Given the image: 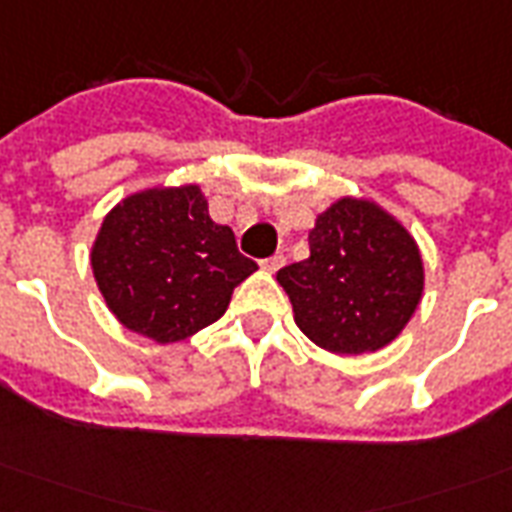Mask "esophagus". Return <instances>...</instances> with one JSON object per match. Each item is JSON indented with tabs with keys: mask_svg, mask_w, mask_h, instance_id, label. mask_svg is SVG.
I'll list each match as a JSON object with an SVG mask.
<instances>
[{
	"mask_svg": "<svg viewBox=\"0 0 512 512\" xmlns=\"http://www.w3.org/2000/svg\"><path fill=\"white\" fill-rule=\"evenodd\" d=\"M283 264H286V256H283V253H275V256H270V259L261 261V267H264L267 272H278Z\"/></svg>",
	"mask_w": 512,
	"mask_h": 512,
	"instance_id": "esophagus-1",
	"label": "esophagus"
}]
</instances>
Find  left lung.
Masks as SVG:
<instances>
[{
    "mask_svg": "<svg viewBox=\"0 0 512 512\" xmlns=\"http://www.w3.org/2000/svg\"><path fill=\"white\" fill-rule=\"evenodd\" d=\"M311 256L278 270L294 322L333 354L379 352L417 311L425 289L420 245L371 199L341 196L308 231Z\"/></svg>",
    "mask_w": 512,
    "mask_h": 512,
    "instance_id": "left-lung-1",
    "label": "left lung"
}]
</instances>
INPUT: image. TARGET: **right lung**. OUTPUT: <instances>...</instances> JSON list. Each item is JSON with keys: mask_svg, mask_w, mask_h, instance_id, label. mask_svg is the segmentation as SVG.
<instances>
[{"mask_svg": "<svg viewBox=\"0 0 512 512\" xmlns=\"http://www.w3.org/2000/svg\"><path fill=\"white\" fill-rule=\"evenodd\" d=\"M92 275L122 327L155 343L196 335L226 313L234 286L256 272L229 226L210 218L199 185L130 193L100 223Z\"/></svg>", "mask_w": 512, "mask_h": 512, "instance_id": "obj_1", "label": "right lung"}]
</instances>
